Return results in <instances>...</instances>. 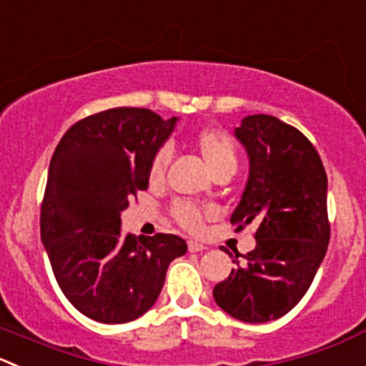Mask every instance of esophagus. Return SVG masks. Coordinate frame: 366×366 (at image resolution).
Segmentation results:
<instances>
[{"mask_svg": "<svg viewBox=\"0 0 366 366\" xmlns=\"http://www.w3.org/2000/svg\"><path fill=\"white\" fill-rule=\"evenodd\" d=\"M187 248H189V252H204L205 247L202 243H197V241H189L187 243Z\"/></svg>", "mask_w": 366, "mask_h": 366, "instance_id": "obj_1", "label": "esophagus"}]
</instances>
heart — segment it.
Returning <instances> with one entry per match:
<instances>
[{"instance_id":"heart-1","label":"heart","mask_w":366,"mask_h":366,"mask_svg":"<svg viewBox=\"0 0 366 366\" xmlns=\"http://www.w3.org/2000/svg\"><path fill=\"white\" fill-rule=\"evenodd\" d=\"M197 147L212 173L225 168V166H236L234 143L230 141V137L227 134L219 132V130H202L197 136ZM169 161H172V148L169 147H161L155 152L154 159L150 162L152 182H161L164 179ZM173 216H175V219L180 225L189 230L200 229L202 219H204V214H202L200 209L194 204H191V202H177L175 207H173Z\"/></svg>"}]
</instances>
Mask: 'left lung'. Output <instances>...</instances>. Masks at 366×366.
Instances as JSON below:
<instances>
[{
	"label": "left lung",
	"mask_w": 366,
	"mask_h": 366,
	"mask_svg": "<svg viewBox=\"0 0 366 366\" xmlns=\"http://www.w3.org/2000/svg\"><path fill=\"white\" fill-rule=\"evenodd\" d=\"M234 137L247 152L248 179L230 223L257 225L255 248L232 261L212 297L232 318L262 324L300 302L324 261L327 175L310 139L275 116H247Z\"/></svg>",
	"instance_id": "obj_1"
}]
</instances>
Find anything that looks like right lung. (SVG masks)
I'll return each mask as SVG.
<instances>
[{"label": "right lung", "instance_id": "right-lung-1", "mask_svg": "<svg viewBox=\"0 0 366 366\" xmlns=\"http://www.w3.org/2000/svg\"><path fill=\"white\" fill-rule=\"evenodd\" d=\"M179 118L118 107L74 123L49 162L41 241L66 299L91 320L125 324L147 313L169 262L187 244L173 234L136 241L122 212L150 180V162Z\"/></svg>", "mask_w": 366, "mask_h": 366}]
</instances>
